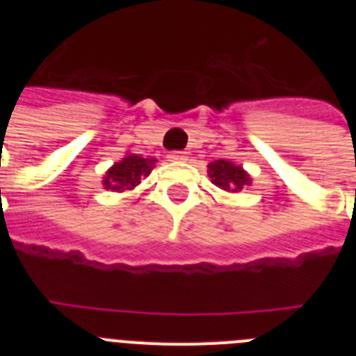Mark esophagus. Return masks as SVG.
I'll list each match as a JSON object with an SVG mask.
<instances>
[{"mask_svg":"<svg viewBox=\"0 0 356 356\" xmlns=\"http://www.w3.org/2000/svg\"><path fill=\"white\" fill-rule=\"evenodd\" d=\"M168 159L172 160V162H180V160H185L187 156H185V153H181V151H172V153L168 155Z\"/></svg>","mask_w":356,"mask_h":356,"instance_id":"obj_1","label":"esophagus"}]
</instances>
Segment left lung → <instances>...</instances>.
Segmentation results:
<instances>
[{"instance_id":"8db88e82","label":"left lung","mask_w":356,"mask_h":356,"mask_svg":"<svg viewBox=\"0 0 356 356\" xmlns=\"http://www.w3.org/2000/svg\"><path fill=\"white\" fill-rule=\"evenodd\" d=\"M209 176L216 187L226 193H241L246 185H251V176L242 169V165L225 159L209 163Z\"/></svg>"}]
</instances>
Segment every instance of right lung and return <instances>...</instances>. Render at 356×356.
<instances>
[{
    "label": "right lung",
    "mask_w": 356,
    "mask_h": 356,
    "mask_svg": "<svg viewBox=\"0 0 356 356\" xmlns=\"http://www.w3.org/2000/svg\"><path fill=\"white\" fill-rule=\"evenodd\" d=\"M155 159H143L139 155L128 153L121 162H115L106 171L103 178V187L114 193H128L140 184L144 176H147L155 165Z\"/></svg>",
    "instance_id": "obj_1"
}]
</instances>
